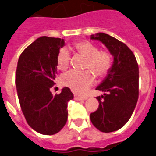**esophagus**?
Listing matches in <instances>:
<instances>
[{
    "instance_id": "obj_1",
    "label": "esophagus",
    "mask_w": 156,
    "mask_h": 156,
    "mask_svg": "<svg viewBox=\"0 0 156 156\" xmlns=\"http://www.w3.org/2000/svg\"><path fill=\"white\" fill-rule=\"evenodd\" d=\"M74 98H75L76 100H85V99H87V97L86 96H80V95H77V94H74Z\"/></svg>"
}]
</instances>
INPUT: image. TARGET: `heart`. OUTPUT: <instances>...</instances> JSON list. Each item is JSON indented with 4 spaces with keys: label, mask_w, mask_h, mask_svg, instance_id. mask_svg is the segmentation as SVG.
<instances>
[{
    "label": "heart",
    "mask_w": 156,
    "mask_h": 156,
    "mask_svg": "<svg viewBox=\"0 0 156 156\" xmlns=\"http://www.w3.org/2000/svg\"><path fill=\"white\" fill-rule=\"evenodd\" d=\"M73 49L77 54L86 58L83 72L75 70L65 73L61 78L62 83L78 94H83L94 83L93 73L99 78H104L108 75L112 68V55L106 49L98 50L97 46L88 41H78L73 44ZM70 62V54L66 49H61L57 56L58 68L65 71ZM91 70L93 73L90 71Z\"/></svg>",
    "instance_id": "1"
}]
</instances>
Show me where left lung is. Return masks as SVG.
I'll list each match as a JSON object with an SVG mask.
<instances>
[{"mask_svg":"<svg viewBox=\"0 0 156 156\" xmlns=\"http://www.w3.org/2000/svg\"><path fill=\"white\" fill-rule=\"evenodd\" d=\"M99 40L114 56L110 72L96 90L99 105L90 114L93 126L99 131L110 133L123 127L131 118L139 97V67L135 55L124 42L105 33L91 35Z\"/></svg>","mask_w":156,"mask_h":156,"instance_id":"8db88e82","label":"left lung"}]
</instances>
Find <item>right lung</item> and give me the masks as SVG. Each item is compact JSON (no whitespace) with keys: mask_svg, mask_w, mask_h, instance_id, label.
Listing matches in <instances>:
<instances>
[{"mask_svg":"<svg viewBox=\"0 0 156 156\" xmlns=\"http://www.w3.org/2000/svg\"><path fill=\"white\" fill-rule=\"evenodd\" d=\"M64 39L40 37L20 54L16 72V86L21 110L33 129L54 135L68 118V102L73 98L69 87L53 95L50 91L57 75V56Z\"/></svg>","mask_w":156,"mask_h":156,"instance_id":"obj_1","label":"right lung"}]
</instances>
